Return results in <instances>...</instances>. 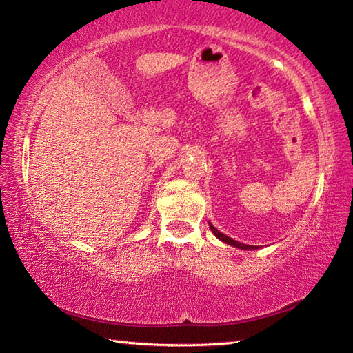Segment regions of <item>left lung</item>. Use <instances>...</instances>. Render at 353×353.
Instances as JSON below:
<instances>
[{
  "label": "left lung",
  "mask_w": 353,
  "mask_h": 353,
  "mask_svg": "<svg viewBox=\"0 0 353 353\" xmlns=\"http://www.w3.org/2000/svg\"><path fill=\"white\" fill-rule=\"evenodd\" d=\"M208 225H210L212 232H213L214 235H216L218 240L224 241L225 244H230V246L238 248V249H244V250H252V249H255V246H250V244H243V243H240V241H235V240H232V238H229V236L224 235V234H221V232L216 229V227H213L210 223H208Z\"/></svg>",
  "instance_id": "left-lung-1"
}]
</instances>
